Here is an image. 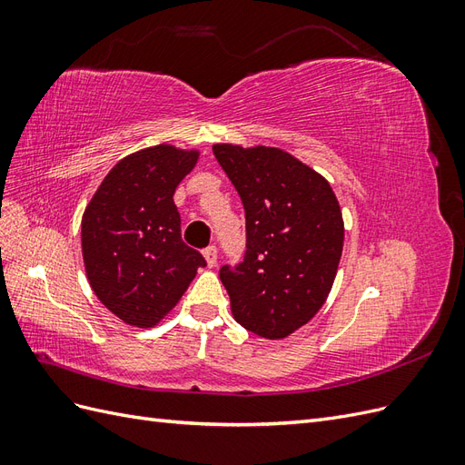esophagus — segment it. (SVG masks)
<instances>
[{
  "label": "esophagus",
  "mask_w": 465,
  "mask_h": 465,
  "mask_svg": "<svg viewBox=\"0 0 465 465\" xmlns=\"http://www.w3.org/2000/svg\"><path fill=\"white\" fill-rule=\"evenodd\" d=\"M203 258H205L209 267H215L217 265V248L215 246H207L203 250Z\"/></svg>",
  "instance_id": "esophagus-1"
}]
</instances>
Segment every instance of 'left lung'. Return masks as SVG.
<instances>
[{"instance_id": "left-lung-1", "label": "left lung", "mask_w": 465, "mask_h": 465, "mask_svg": "<svg viewBox=\"0 0 465 465\" xmlns=\"http://www.w3.org/2000/svg\"><path fill=\"white\" fill-rule=\"evenodd\" d=\"M213 154L241 195L246 254L219 277L234 320L283 340L326 302L343 250V217L328 180L277 147L219 143Z\"/></svg>"}]
</instances>
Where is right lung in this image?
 <instances>
[{"mask_svg":"<svg viewBox=\"0 0 465 465\" xmlns=\"http://www.w3.org/2000/svg\"><path fill=\"white\" fill-rule=\"evenodd\" d=\"M200 151L147 147L104 176L81 221L89 283L108 311L153 328L173 311L205 260L186 246L173 195Z\"/></svg>","mask_w":465,"mask_h":465,"instance_id":"obj_1","label":"right lung"}]
</instances>
